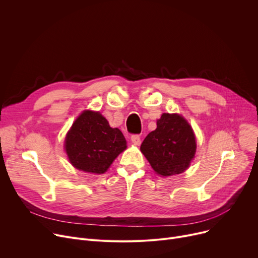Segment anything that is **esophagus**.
I'll return each instance as SVG.
<instances>
[{"instance_id": "34e87169", "label": "esophagus", "mask_w": 258, "mask_h": 258, "mask_svg": "<svg viewBox=\"0 0 258 258\" xmlns=\"http://www.w3.org/2000/svg\"><path fill=\"white\" fill-rule=\"evenodd\" d=\"M131 140L135 145H140L141 144V139H140L139 135H133V136L131 137Z\"/></svg>"}]
</instances>
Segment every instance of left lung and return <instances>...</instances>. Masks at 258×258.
I'll return each instance as SVG.
<instances>
[{
	"label": "left lung",
	"mask_w": 258,
	"mask_h": 258,
	"mask_svg": "<svg viewBox=\"0 0 258 258\" xmlns=\"http://www.w3.org/2000/svg\"><path fill=\"white\" fill-rule=\"evenodd\" d=\"M140 150L159 175L170 177L184 172L190 165L197 151L196 136L184 117L164 113Z\"/></svg>",
	"instance_id": "1"
}]
</instances>
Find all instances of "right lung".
<instances>
[{
	"mask_svg": "<svg viewBox=\"0 0 258 258\" xmlns=\"http://www.w3.org/2000/svg\"><path fill=\"white\" fill-rule=\"evenodd\" d=\"M126 148V140L118 128H112L99 113L84 111L74 121L64 139L70 163L90 173H103Z\"/></svg>",
	"mask_w": 258,
	"mask_h": 258,
	"instance_id": "obj_1",
	"label": "right lung"
}]
</instances>
